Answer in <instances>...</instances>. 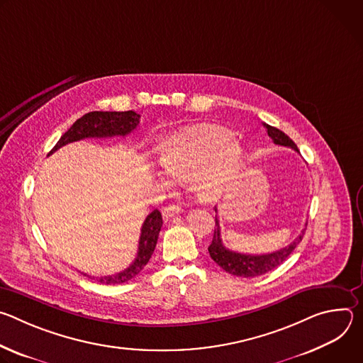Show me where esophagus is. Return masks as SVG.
<instances>
[{"label":"esophagus","mask_w":363,"mask_h":363,"mask_svg":"<svg viewBox=\"0 0 363 363\" xmlns=\"http://www.w3.org/2000/svg\"><path fill=\"white\" fill-rule=\"evenodd\" d=\"M181 213H182V208L179 205H168L162 210V217H164V220H171L172 217H175Z\"/></svg>","instance_id":"obj_1"}]
</instances>
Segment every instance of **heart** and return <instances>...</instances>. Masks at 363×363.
<instances>
[{
    "mask_svg": "<svg viewBox=\"0 0 363 363\" xmlns=\"http://www.w3.org/2000/svg\"><path fill=\"white\" fill-rule=\"evenodd\" d=\"M158 161L169 178L191 181L199 199L216 201L238 177L244 150L225 128L199 125L168 136L158 146Z\"/></svg>",
    "mask_w": 363,
    "mask_h": 363,
    "instance_id": "heart-1",
    "label": "heart"
}]
</instances>
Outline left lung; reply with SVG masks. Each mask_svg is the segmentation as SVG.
<instances>
[{
  "label": "left lung",
  "mask_w": 363,
  "mask_h": 363,
  "mask_svg": "<svg viewBox=\"0 0 363 363\" xmlns=\"http://www.w3.org/2000/svg\"><path fill=\"white\" fill-rule=\"evenodd\" d=\"M264 128L267 129L269 136L273 139L276 145H283L287 147L294 149L298 152L296 143L280 129L273 128L267 123H263ZM216 213H217V206H216ZM304 234V230L301 234L287 247L277 250L274 252L269 254H260V255H254V254H241L228 250L221 240V227H220V220L218 216H216V230H214V237L213 241L208 247L210 255L213 260L227 273L237 276V277H258L262 274H266L276 267H279L283 262H286V258L293 252V250L297 247V244L301 241Z\"/></svg>",
  "instance_id": "8db88e82"
}]
</instances>
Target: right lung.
Wrapping results in <instances>:
<instances>
[{
    "mask_svg": "<svg viewBox=\"0 0 363 363\" xmlns=\"http://www.w3.org/2000/svg\"><path fill=\"white\" fill-rule=\"evenodd\" d=\"M140 115H138L133 111L128 112H90L77 119L73 126L60 138V140L56 143V146L50 150V155L60 149L62 146L82 140L86 138H112V136H126L129 135L136 126L139 125ZM162 227V216L158 210H153L146 220L143 221V225L140 228V237H139V247L135 262L123 272L113 274V276H105V277H96L97 283L100 284H122L128 280H132L136 277L142 269L147 264L149 258L153 254L155 247H157L158 235ZM83 276H87L86 273H82ZM89 279H94L91 276H87Z\"/></svg>",
    "mask_w": 363,
    "mask_h": 363,
    "instance_id": "1",
    "label": "right lung"
}]
</instances>
